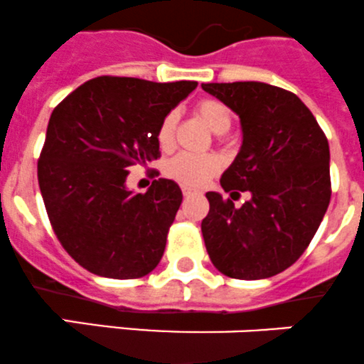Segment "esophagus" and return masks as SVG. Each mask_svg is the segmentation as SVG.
Returning a JSON list of instances; mask_svg holds the SVG:
<instances>
[{
	"label": "esophagus",
	"instance_id": "34e87169",
	"mask_svg": "<svg viewBox=\"0 0 364 364\" xmlns=\"http://www.w3.org/2000/svg\"><path fill=\"white\" fill-rule=\"evenodd\" d=\"M193 193H197L196 190L190 188V186H183V196H185V197H190V196H193Z\"/></svg>",
	"mask_w": 364,
	"mask_h": 364
}]
</instances>
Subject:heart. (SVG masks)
<instances>
[{
    "label": "heart",
    "instance_id": "obj_1",
    "mask_svg": "<svg viewBox=\"0 0 364 364\" xmlns=\"http://www.w3.org/2000/svg\"><path fill=\"white\" fill-rule=\"evenodd\" d=\"M193 112L217 135H222V133H225L231 128V114H229L225 105L220 103V101L200 100L196 105V108H193ZM176 122H178L176 114H167L164 121L160 122L156 140L158 146L164 151L171 149L172 144H174ZM220 168V158L213 156V154L197 156V154L181 153L172 158V160H168L167 165H165V172H167L168 178L176 179V181L185 186H203L213 176H217Z\"/></svg>",
    "mask_w": 364,
    "mask_h": 364
}]
</instances>
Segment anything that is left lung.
I'll return each instance as SVG.
<instances>
[{"instance_id":"8db88e82","label":"left lung","mask_w":364,"mask_h":364,"mask_svg":"<svg viewBox=\"0 0 364 364\" xmlns=\"http://www.w3.org/2000/svg\"><path fill=\"white\" fill-rule=\"evenodd\" d=\"M240 117L242 147L222 174L224 192H249L235 208L208 192L200 224L215 268L235 279H264L294 264L331 200L329 142L295 94L261 81L203 83Z\"/></svg>"}]
</instances>
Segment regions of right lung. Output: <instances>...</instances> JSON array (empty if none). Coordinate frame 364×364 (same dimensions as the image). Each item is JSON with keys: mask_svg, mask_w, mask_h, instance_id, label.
I'll return each mask as SVG.
<instances>
[{"mask_svg": "<svg viewBox=\"0 0 364 364\" xmlns=\"http://www.w3.org/2000/svg\"><path fill=\"white\" fill-rule=\"evenodd\" d=\"M196 87L100 76L53 110L38 186L60 243L88 272L135 279L160 263L181 188L161 178L135 193L126 179L133 165L160 156V122Z\"/></svg>", "mask_w": 364, "mask_h": 364, "instance_id": "1", "label": "right lung"}]
</instances>
